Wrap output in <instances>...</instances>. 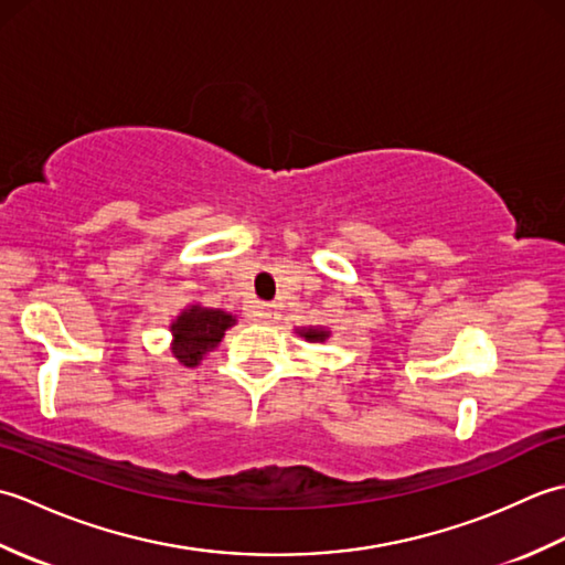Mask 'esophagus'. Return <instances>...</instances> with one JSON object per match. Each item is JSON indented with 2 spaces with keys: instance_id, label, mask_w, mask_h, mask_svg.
Returning <instances> with one entry per match:
<instances>
[{
  "instance_id": "obj_1",
  "label": "esophagus",
  "mask_w": 565,
  "mask_h": 565,
  "mask_svg": "<svg viewBox=\"0 0 565 565\" xmlns=\"http://www.w3.org/2000/svg\"><path fill=\"white\" fill-rule=\"evenodd\" d=\"M255 318L259 322H271V320H276V308L269 303H259L255 310Z\"/></svg>"
}]
</instances>
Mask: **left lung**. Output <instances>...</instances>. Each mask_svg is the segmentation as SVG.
<instances>
[{"instance_id": "1", "label": "left lung", "mask_w": 565, "mask_h": 565, "mask_svg": "<svg viewBox=\"0 0 565 565\" xmlns=\"http://www.w3.org/2000/svg\"><path fill=\"white\" fill-rule=\"evenodd\" d=\"M301 338H306L308 342H326L330 338V330H322V328H303L298 330Z\"/></svg>"}]
</instances>
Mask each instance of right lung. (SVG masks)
<instances>
[{"instance_id": "obj_1", "label": "right lung", "mask_w": 565, "mask_h": 565, "mask_svg": "<svg viewBox=\"0 0 565 565\" xmlns=\"http://www.w3.org/2000/svg\"><path fill=\"white\" fill-rule=\"evenodd\" d=\"M235 326V316L225 313L221 308L189 306L170 326L172 330V354L184 366L194 369L203 354L215 350L227 328Z\"/></svg>"}]
</instances>
